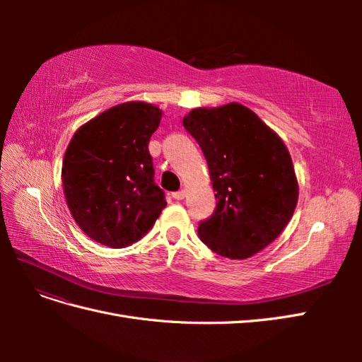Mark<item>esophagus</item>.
I'll return each mask as SVG.
<instances>
[{
    "instance_id": "34e87169",
    "label": "esophagus",
    "mask_w": 362,
    "mask_h": 362,
    "mask_svg": "<svg viewBox=\"0 0 362 362\" xmlns=\"http://www.w3.org/2000/svg\"><path fill=\"white\" fill-rule=\"evenodd\" d=\"M173 199H177V201H182L184 198H185V192L184 190H180V192H175L173 194Z\"/></svg>"
}]
</instances>
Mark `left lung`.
Wrapping results in <instances>:
<instances>
[{"instance_id":"8db88e82","label":"left lung","mask_w":362,"mask_h":362,"mask_svg":"<svg viewBox=\"0 0 362 362\" xmlns=\"http://www.w3.org/2000/svg\"><path fill=\"white\" fill-rule=\"evenodd\" d=\"M182 125L204 152L217 199L214 213L199 222L201 240L217 255L252 257L282 233L298 204L286 145L237 103L194 108Z\"/></svg>"}]
</instances>
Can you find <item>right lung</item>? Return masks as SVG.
I'll list each match as a JSON object with an SVG mask.
<instances>
[{"instance_id":"right-lung-1","label":"right lung","mask_w":362,"mask_h":362,"mask_svg":"<svg viewBox=\"0 0 362 362\" xmlns=\"http://www.w3.org/2000/svg\"><path fill=\"white\" fill-rule=\"evenodd\" d=\"M160 120L156 105L125 103L74 134L63 160V190L75 222L95 242L113 249L137 242L168 205L148 149Z\"/></svg>"}]
</instances>
